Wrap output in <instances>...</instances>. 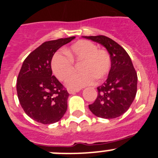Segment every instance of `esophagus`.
Returning <instances> with one entry per match:
<instances>
[{
	"mask_svg": "<svg viewBox=\"0 0 158 158\" xmlns=\"http://www.w3.org/2000/svg\"><path fill=\"white\" fill-rule=\"evenodd\" d=\"M79 90H75V89H68V92H69V94H76V93H78Z\"/></svg>",
	"mask_w": 158,
	"mask_h": 158,
	"instance_id": "esophagus-1",
	"label": "esophagus"
}]
</instances>
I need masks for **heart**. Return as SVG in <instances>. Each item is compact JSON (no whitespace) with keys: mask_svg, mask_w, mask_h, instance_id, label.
Segmentation results:
<instances>
[{"mask_svg":"<svg viewBox=\"0 0 158 158\" xmlns=\"http://www.w3.org/2000/svg\"><path fill=\"white\" fill-rule=\"evenodd\" d=\"M64 55L57 52L51 60V69L56 77L65 80L74 71L73 62L82 63L80 70L82 72L67 79L65 85L72 89H79L90 86L95 78L100 80L108 74L110 69V57L104 50H98L95 44L89 40H79L64 51Z\"/></svg>","mask_w":158,"mask_h":158,"instance_id":"1","label":"heart"}]
</instances>
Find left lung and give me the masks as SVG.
<instances>
[{
    "label": "left lung",
    "mask_w": 158,
    "mask_h": 158,
    "mask_svg": "<svg viewBox=\"0 0 158 158\" xmlns=\"http://www.w3.org/2000/svg\"><path fill=\"white\" fill-rule=\"evenodd\" d=\"M104 46L110 57L107 79L97 87L98 95L89 108L102 118H115L127 111L137 91V74L128 53L118 44L105 36H83Z\"/></svg>",
    "instance_id": "8db88e82"
}]
</instances>
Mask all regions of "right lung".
I'll use <instances>...</instances> for the list:
<instances>
[{
    "label": "right lung",
    "mask_w": 158,
    "mask_h": 158,
    "mask_svg": "<svg viewBox=\"0 0 158 158\" xmlns=\"http://www.w3.org/2000/svg\"><path fill=\"white\" fill-rule=\"evenodd\" d=\"M75 36L44 42L25 59L17 79L19 101L26 114L40 123L58 122L67 110L69 94L52 75L54 53Z\"/></svg>",
    "instance_id": "1"
}]
</instances>
